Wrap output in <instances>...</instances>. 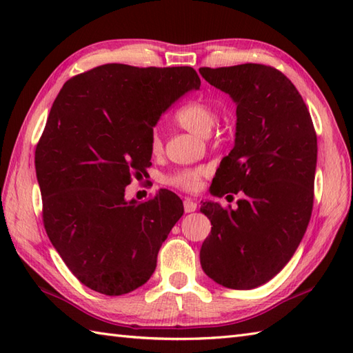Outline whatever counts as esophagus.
Wrapping results in <instances>:
<instances>
[{
	"label": "esophagus",
	"mask_w": 353,
	"mask_h": 353,
	"mask_svg": "<svg viewBox=\"0 0 353 353\" xmlns=\"http://www.w3.org/2000/svg\"><path fill=\"white\" fill-rule=\"evenodd\" d=\"M183 209L185 212H194L197 209V201H194L192 199H185L183 200Z\"/></svg>",
	"instance_id": "esophagus-1"
}]
</instances>
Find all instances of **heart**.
Returning <instances> with one entry per match:
<instances>
[{
  "mask_svg": "<svg viewBox=\"0 0 353 353\" xmlns=\"http://www.w3.org/2000/svg\"><path fill=\"white\" fill-rule=\"evenodd\" d=\"M174 119L183 129L201 134V137H208L216 123V110L211 103L205 100H192L177 109ZM150 148H152L153 153L161 152L162 139L157 132L152 133ZM206 174L208 170L205 167L181 168L171 172L167 177V183L185 192H196L200 190L201 181H203Z\"/></svg>",
  "mask_w": 353,
  "mask_h": 353,
  "instance_id": "heart-1",
  "label": "heart"
}]
</instances>
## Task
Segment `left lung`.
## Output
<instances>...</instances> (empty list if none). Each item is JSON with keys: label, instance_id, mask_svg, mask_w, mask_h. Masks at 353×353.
Instances as JSON below:
<instances>
[{"label": "left lung", "instance_id": "obj_1", "mask_svg": "<svg viewBox=\"0 0 353 353\" xmlns=\"http://www.w3.org/2000/svg\"><path fill=\"white\" fill-rule=\"evenodd\" d=\"M199 71L236 103L235 147L223 157L211 192L219 197L241 192L236 209L214 201L201 206L212 228L201 244L200 264L223 287L256 288L281 272L308 228L316 129L302 95L273 66Z\"/></svg>", "mask_w": 353, "mask_h": 353}]
</instances>
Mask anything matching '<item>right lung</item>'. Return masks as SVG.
<instances>
[{
  "label": "right lung",
  "mask_w": 353,
  "mask_h": 353,
  "mask_svg": "<svg viewBox=\"0 0 353 353\" xmlns=\"http://www.w3.org/2000/svg\"><path fill=\"white\" fill-rule=\"evenodd\" d=\"M200 83L191 66L106 63L71 77L52 103L34 152L43 228L88 288L121 296L153 274L182 200L161 190L125 201L124 188L152 165L162 112Z\"/></svg>",
  "instance_id": "add662e5"
}]
</instances>
